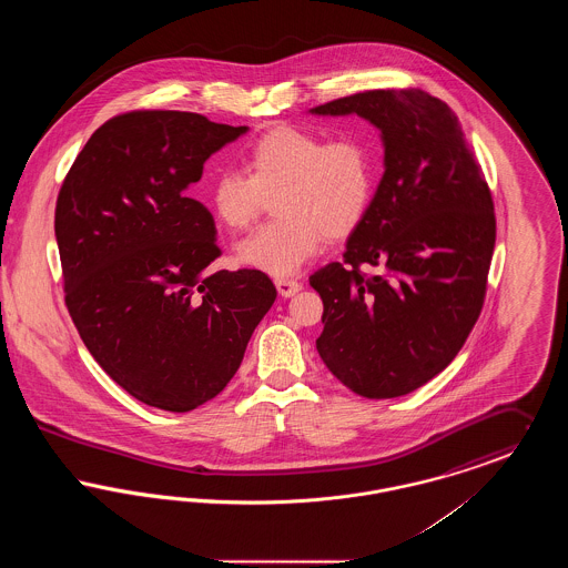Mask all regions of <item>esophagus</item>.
<instances>
[{
  "label": "esophagus",
  "instance_id": "esophagus-1",
  "mask_svg": "<svg viewBox=\"0 0 568 568\" xmlns=\"http://www.w3.org/2000/svg\"><path fill=\"white\" fill-rule=\"evenodd\" d=\"M300 290H302V285H300L297 281H294V278H276V292H278V296H296Z\"/></svg>",
  "mask_w": 568,
  "mask_h": 568
}]
</instances>
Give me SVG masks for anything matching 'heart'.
Instances as JSON below:
<instances>
[{"label":"heart","mask_w":568,"mask_h":568,"mask_svg":"<svg viewBox=\"0 0 568 568\" xmlns=\"http://www.w3.org/2000/svg\"><path fill=\"white\" fill-rule=\"evenodd\" d=\"M246 170L219 172L209 191L216 221L232 232L248 230L274 200L276 221L236 246V260L272 276L296 274L324 244L325 234H352L377 187L375 149L362 138L276 128L246 153Z\"/></svg>","instance_id":"b5f03b06"}]
</instances>
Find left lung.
Returning <instances> with one entry per match:
<instances>
[{"label": "left lung", "instance_id": "left-lung-1", "mask_svg": "<svg viewBox=\"0 0 568 568\" xmlns=\"http://www.w3.org/2000/svg\"><path fill=\"white\" fill-rule=\"evenodd\" d=\"M381 132L383 176L343 262L311 274L324 300L317 352L364 398H398L458 355L486 297L494 202L456 112L419 89H378L308 110ZM362 263L384 272L366 280Z\"/></svg>", "mask_w": 568, "mask_h": 568}]
</instances>
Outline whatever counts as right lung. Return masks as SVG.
Here are the masks:
<instances>
[{
  "label": "right lung",
  "instance_id": "add662e5",
  "mask_svg": "<svg viewBox=\"0 0 568 568\" xmlns=\"http://www.w3.org/2000/svg\"><path fill=\"white\" fill-rule=\"evenodd\" d=\"M248 128L195 112L106 121L54 211L65 304L93 359L144 405L187 413L236 375L276 290L260 271H209L215 219L190 197L204 162Z\"/></svg>",
  "mask_w": 568,
  "mask_h": 568
}]
</instances>
